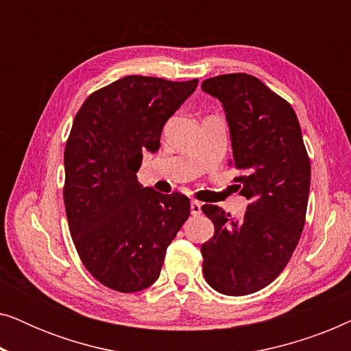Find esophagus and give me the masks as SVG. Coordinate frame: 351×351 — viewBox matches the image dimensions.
<instances>
[{"instance_id": "1", "label": "esophagus", "mask_w": 351, "mask_h": 351, "mask_svg": "<svg viewBox=\"0 0 351 351\" xmlns=\"http://www.w3.org/2000/svg\"><path fill=\"white\" fill-rule=\"evenodd\" d=\"M190 209H191V214H193V215H199L201 214V203H199V201H196V199L191 201Z\"/></svg>"}]
</instances>
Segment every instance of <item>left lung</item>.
I'll return each instance as SVG.
<instances>
[{"mask_svg":"<svg viewBox=\"0 0 351 351\" xmlns=\"http://www.w3.org/2000/svg\"><path fill=\"white\" fill-rule=\"evenodd\" d=\"M222 102L238 189L249 199L241 220L204 204L214 237L201 246L208 285L225 295L257 292L285 270L299 243L310 191V158L289 104L246 73L204 80Z\"/></svg>","mask_w":351,"mask_h":351,"instance_id":"8db88e82","label":"left lung"}]
</instances>
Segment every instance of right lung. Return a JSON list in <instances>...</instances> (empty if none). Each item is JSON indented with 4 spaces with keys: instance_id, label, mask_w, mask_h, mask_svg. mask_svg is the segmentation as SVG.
Here are the masks:
<instances>
[{
    "instance_id": "1",
    "label": "right lung",
    "mask_w": 351,
    "mask_h": 351,
    "mask_svg": "<svg viewBox=\"0 0 351 351\" xmlns=\"http://www.w3.org/2000/svg\"><path fill=\"white\" fill-rule=\"evenodd\" d=\"M196 86L198 80L124 76L90 94L76 113L64 153L66 219L81 262L110 289L152 286L189 219L185 195L143 189L137 171Z\"/></svg>"
}]
</instances>
